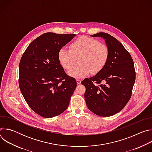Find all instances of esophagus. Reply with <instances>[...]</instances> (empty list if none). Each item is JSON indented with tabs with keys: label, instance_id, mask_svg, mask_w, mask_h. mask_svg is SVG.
<instances>
[{
	"label": "esophagus",
	"instance_id": "34e87169",
	"mask_svg": "<svg viewBox=\"0 0 152 152\" xmlns=\"http://www.w3.org/2000/svg\"><path fill=\"white\" fill-rule=\"evenodd\" d=\"M76 82L77 84H80L81 83V80L80 79H76Z\"/></svg>",
	"mask_w": 152,
	"mask_h": 152
}]
</instances>
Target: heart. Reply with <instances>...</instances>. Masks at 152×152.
Here are the masks:
<instances>
[{"mask_svg": "<svg viewBox=\"0 0 152 152\" xmlns=\"http://www.w3.org/2000/svg\"><path fill=\"white\" fill-rule=\"evenodd\" d=\"M109 58V49L97 40L88 37H80L74 41L69 49L62 48L58 53L61 66L66 70L71 69L76 59H79L80 66L69 72V75L75 78H82L91 73H99L106 66Z\"/></svg>", "mask_w": 152, "mask_h": 152, "instance_id": "1", "label": "heart"}]
</instances>
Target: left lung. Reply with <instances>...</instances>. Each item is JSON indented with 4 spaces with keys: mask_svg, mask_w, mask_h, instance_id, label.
<instances>
[{
    "mask_svg": "<svg viewBox=\"0 0 152 152\" xmlns=\"http://www.w3.org/2000/svg\"><path fill=\"white\" fill-rule=\"evenodd\" d=\"M91 36L105 39L109 58L102 70L82 81L86 88L85 100L94 114L110 117L121 111L131 97L136 77L134 63L131 55L114 37L104 32Z\"/></svg>",
    "mask_w": 152,
    "mask_h": 152,
    "instance_id": "8db88e82",
    "label": "left lung"
}]
</instances>
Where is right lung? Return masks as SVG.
Masks as SVG:
<instances>
[{"mask_svg": "<svg viewBox=\"0 0 152 152\" xmlns=\"http://www.w3.org/2000/svg\"><path fill=\"white\" fill-rule=\"evenodd\" d=\"M76 35L43 34L27 48L19 64V87L35 113L45 118L57 116L67 110L76 87L58 58L60 49Z\"/></svg>", "mask_w": 152, "mask_h": 152, "instance_id": "1", "label": "right lung"}]
</instances>
